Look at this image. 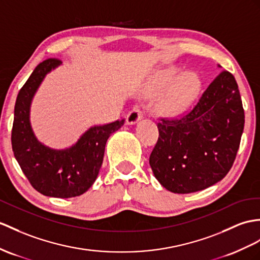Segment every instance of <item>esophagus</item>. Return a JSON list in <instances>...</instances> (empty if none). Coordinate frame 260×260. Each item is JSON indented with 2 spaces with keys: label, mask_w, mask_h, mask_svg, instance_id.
Listing matches in <instances>:
<instances>
[{
  "label": "esophagus",
  "mask_w": 260,
  "mask_h": 260,
  "mask_svg": "<svg viewBox=\"0 0 260 260\" xmlns=\"http://www.w3.org/2000/svg\"><path fill=\"white\" fill-rule=\"evenodd\" d=\"M143 117V111L140 108H134L126 115V124H135Z\"/></svg>",
  "instance_id": "esophagus-1"
}]
</instances>
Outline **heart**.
Listing matches in <instances>:
<instances>
[{
	"mask_svg": "<svg viewBox=\"0 0 260 260\" xmlns=\"http://www.w3.org/2000/svg\"><path fill=\"white\" fill-rule=\"evenodd\" d=\"M169 75L162 80H168ZM201 88V80L194 72L181 74L169 88L160 103V109L164 112L175 113L184 110L198 96Z\"/></svg>",
	"mask_w": 260,
	"mask_h": 260,
	"instance_id": "obj_1",
	"label": "heart"
}]
</instances>
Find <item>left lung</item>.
Returning <instances> with one entry per match:
<instances>
[{"label": "left lung", "mask_w": 260, "mask_h": 260, "mask_svg": "<svg viewBox=\"0 0 260 260\" xmlns=\"http://www.w3.org/2000/svg\"><path fill=\"white\" fill-rule=\"evenodd\" d=\"M245 113L237 82L220 73L192 110L161 118L150 155L156 180L169 191L187 194L212 186L229 173L243 135Z\"/></svg>", "instance_id": "8db88e82"}]
</instances>
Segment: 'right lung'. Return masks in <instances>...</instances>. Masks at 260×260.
I'll return each instance as SVG.
<instances>
[{
	"label": "right lung",
	"instance_id": "obj_1",
	"mask_svg": "<svg viewBox=\"0 0 260 260\" xmlns=\"http://www.w3.org/2000/svg\"><path fill=\"white\" fill-rule=\"evenodd\" d=\"M48 58L36 66L17 94L12 128V149L23 173L37 192L68 199L84 194L96 181L106 142L124 119L88 129L71 148L55 150L37 140L29 123L31 99L44 77L60 64Z\"/></svg>",
	"mask_w": 260,
	"mask_h": 260
}]
</instances>
